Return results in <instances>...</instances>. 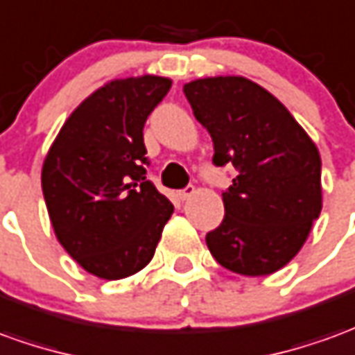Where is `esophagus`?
Masks as SVG:
<instances>
[{"label": "esophagus", "mask_w": 355, "mask_h": 355, "mask_svg": "<svg viewBox=\"0 0 355 355\" xmlns=\"http://www.w3.org/2000/svg\"><path fill=\"white\" fill-rule=\"evenodd\" d=\"M196 192V188L192 184L190 186H186V188H182V190H180V192H178V198H180V200H182V202H184V200H188V198H190V196L194 194Z\"/></svg>", "instance_id": "34e87169"}]
</instances>
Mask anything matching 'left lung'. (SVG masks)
<instances>
[{"label":"left lung","instance_id":"obj_1","mask_svg":"<svg viewBox=\"0 0 355 355\" xmlns=\"http://www.w3.org/2000/svg\"><path fill=\"white\" fill-rule=\"evenodd\" d=\"M194 117L213 140V163L238 175L223 192L225 219L205 242L225 269L279 271L304 246L321 213V157L272 94L244 76L184 84Z\"/></svg>","mask_w":355,"mask_h":355}]
</instances>
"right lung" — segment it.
<instances>
[{
  "instance_id": "add662e5",
  "label": "right lung",
  "mask_w": 355,
  "mask_h": 355,
  "mask_svg": "<svg viewBox=\"0 0 355 355\" xmlns=\"http://www.w3.org/2000/svg\"><path fill=\"white\" fill-rule=\"evenodd\" d=\"M171 80H111L78 105L51 144L42 190L59 244L92 275L119 281L152 261L173 203L146 178L144 125Z\"/></svg>"
}]
</instances>
